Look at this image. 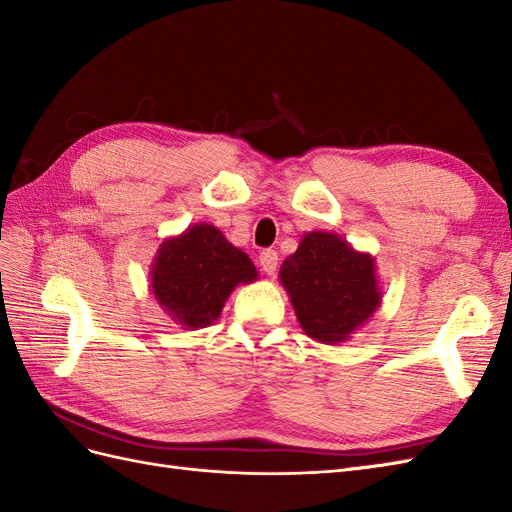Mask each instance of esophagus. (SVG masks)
Instances as JSON below:
<instances>
[{
    "label": "esophagus",
    "mask_w": 512,
    "mask_h": 512,
    "mask_svg": "<svg viewBox=\"0 0 512 512\" xmlns=\"http://www.w3.org/2000/svg\"><path fill=\"white\" fill-rule=\"evenodd\" d=\"M258 262L262 271H265L267 275H275L277 271V252L275 250H262L260 256H258Z\"/></svg>",
    "instance_id": "esophagus-1"
}]
</instances>
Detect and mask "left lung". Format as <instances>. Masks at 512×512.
Returning <instances> with one entry per match:
<instances>
[{
	"mask_svg": "<svg viewBox=\"0 0 512 512\" xmlns=\"http://www.w3.org/2000/svg\"><path fill=\"white\" fill-rule=\"evenodd\" d=\"M280 282L301 329L318 344L348 342L382 303L376 258L324 230L305 232L282 262Z\"/></svg>",
	"mask_w": 512,
	"mask_h": 512,
	"instance_id": "8db88e82",
	"label": "left lung"
}]
</instances>
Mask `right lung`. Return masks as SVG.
<instances>
[{
    "mask_svg": "<svg viewBox=\"0 0 512 512\" xmlns=\"http://www.w3.org/2000/svg\"><path fill=\"white\" fill-rule=\"evenodd\" d=\"M256 280L258 271L250 256L207 222L164 239L149 271L158 305L188 331L209 327L220 318L230 292Z\"/></svg>",
    "mask_w": 512,
    "mask_h": 512,
    "instance_id": "right-lung-1",
    "label": "right lung"
}]
</instances>
